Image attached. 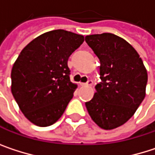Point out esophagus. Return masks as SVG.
<instances>
[{"mask_svg":"<svg viewBox=\"0 0 155 155\" xmlns=\"http://www.w3.org/2000/svg\"><path fill=\"white\" fill-rule=\"evenodd\" d=\"M92 81H89L88 82H86V83H82V82H80V85L81 86H91L92 85Z\"/></svg>","mask_w":155,"mask_h":155,"instance_id":"obj_1","label":"esophagus"}]
</instances>
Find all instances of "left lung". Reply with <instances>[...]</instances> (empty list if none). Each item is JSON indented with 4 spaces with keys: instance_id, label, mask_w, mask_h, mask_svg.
Here are the masks:
<instances>
[{
    "instance_id": "left-lung-1",
    "label": "left lung",
    "mask_w": 155,
    "mask_h": 155,
    "mask_svg": "<svg viewBox=\"0 0 155 155\" xmlns=\"http://www.w3.org/2000/svg\"><path fill=\"white\" fill-rule=\"evenodd\" d=\"M85 41L100 59L101 79L85 105L101 128L111 130L128 121L142 103L147 71L137 50L117 35H90Z\"/></svg>"
}]
</instances>
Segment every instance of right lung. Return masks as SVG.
Wrapping results in <instances>:
<instances>
[{
  "mask_svg": "<svg viewBox=\"0 0 155 155\" xmlns=\"http://www.w3.org/2000/svg\"><path fill=\"white\" fill-rule=\"evenodd\" d=\"M84 41L82 35L56 29L22 49L12 69V93L34 125L48 127L64 114L77 84L70 81L69 56Z\"/></svg>",
  "mask_w": 155,
  "mask_h": 155,
  "instance_id": "1",
  "label": "right lung"
}]
</instances>
